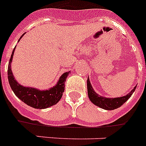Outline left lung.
I'll use <instances>...</instances> for the list:
<instances>
[{
	"instance_id": "1",
	"label": "left lung",
	"mask_w": 146,
	"mask_h": 146,
	"mask_svg": "<svg viewBox=\"0 0 146 146\" xmlns=\"http://www.w3.org/2000/svg\"><path fill=\"white\" fill-rule=\"evenodd\" d=\"M136 88H137V86H135L133 88V89L131 90V92L130 93L127 94V95L123 96V97L115 98H104V97L100 96L94 92V90L92 88V84L90 82L89 78H88L87 80L88 94V98H89L90 100L97 106H99L100 108L104 109L106 110H115L117 108L122 106L123 104L131 98L133 93L134 92Z\"/></svg>"
}]
</instances>
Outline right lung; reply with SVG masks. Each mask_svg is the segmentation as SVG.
I'll return each instance as SVG.
<instances>
[{
  "label": "right lung",
  "mask_w": 146,
  "mask_h": 146,
  "mask_svg": "<svg viewBox=\"0 0 146 146\" xmlns=\"http://www.w3.org/2000/svg\"><path fill=\"white\" fill-rule=\"evenodd\" d=\"M24 34L21 36L20 39L23 36ZM15 48V47L12 52L11 58H9L7 72L9 85L14 94L25 104L35 109H40V110L46 109L53 105H55L61 100L63 93L64 92V84L67 76L69 75L70 71L63 73L61 76L59 78L58 83L54 85V87L51 88L48 90L40 91L34 88L24 87L19 83H18L17 81L14 78V76L11 70V62L13 61V56Z\"/></svg>",
  "instance_id": "1"
}]
</instances>
